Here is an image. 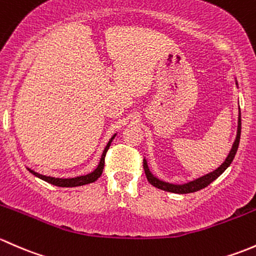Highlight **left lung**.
<instances>
[{
  "label": "left lung",
  "instance_id": "left-lung-1",
  "mask_svg": "<svg viewBox=\"0 0 256 256\" xmlns=\"http://www.w3.org/2000/svg\"><path fill=\"white\" fill-rule=\"evenodd\" d=\"M240 130H242V117H240V113H239L238 132H236V140H234L233 146H232V150L229 152L226 162H223L220 168H216L213 172L207 174V175L202 176V178H197V180L191 181V182H188V184H184V185H174V184L164 182V181H160L159 178H154V176L152 175V172L149 171V168H148V164H146V159H144L143 168H144V171H146V176L148 181H149V184H152V186L156 187V188L164 190V191H168V192H174V194H191V192H196V191H200V190L204 188V187H207L210 182H213L216 178H220V176L224 172L226 168L232 164V162H233L234 156H236V150H238L239 142H240Z\"/></svg>",
  "mask_w": 256,
  "mask_h": 256
}]
</instances>
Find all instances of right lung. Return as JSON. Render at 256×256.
<instances>
[{
    "mask_svg": "<svg viewBox=\"0 0 256 256\" xmlns=\"http://www.w3.org/2000/svg\"><path fill=\"white\" fill-rule=\"evenodd\" d=\"M114 136H116V134L112 136V138H110L108 144H107L106 148H104V152H102L101 160H100L98 166L96 168V170L92 171L91 174H88V175L78 176V178H50V176L42 175V174L36 172V171L30 170V168H28V170H30L34 176H36V178H42V180L46 181V182L52 184V185L60 186V187H75V186H81V185H86V184L94 182V181H96L97 178L102 175V171H104V156H106L107 150H108V148L110 146V143H112V140Z\"/></svg>",
    "mask_w": 256,
    "mask_h": 256,
    "instance_id": "obj_1",
    "label": "right lung"
}]
</instances>
